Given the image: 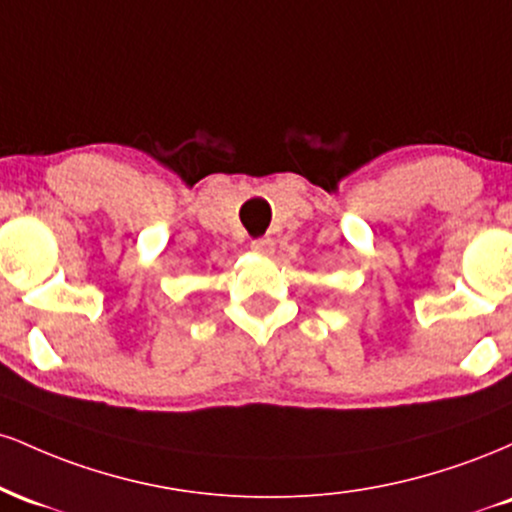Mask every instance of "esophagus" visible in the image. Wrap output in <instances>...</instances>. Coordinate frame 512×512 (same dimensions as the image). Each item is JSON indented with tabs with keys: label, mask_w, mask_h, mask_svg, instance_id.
I'll return each mask as SVG.
<instances>
[{
	"label": "esophagus",
	"mask_w": 512,
	"mask_h": 512,
	"mask_svg": "<svg viewBox=\"0 0 512 512\" xmlns=\"http://www.w3.org/2000/svg\"><path fill=\"white\" fill-rule=\"evenodd\" d=\"M250 248H252V252H257V255L269 257L274 252V240L272 238H257V240H252Z\"/></svg>",
	"instance_id": "34e87169"
}]
</instances>
